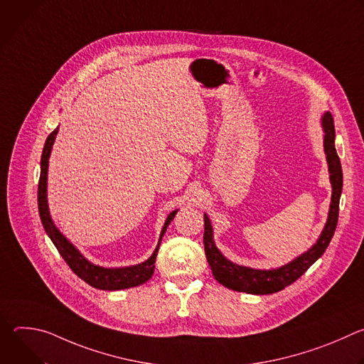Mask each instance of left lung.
Listing matches in <instances>:
<instances>
[{
	"label": "left lung",
	"instance_id": "left-lung-1",
	"mask_svg": "<svg viewBox=\"0 0 364 364\" xmlns=\"http://www.w3.org/2000/svg\"><path fill=\"white\" fill-rule=\"evenodd\" d=\"M321 125L324 129V151L327 155L333 194H331V204L328 210V219L317 243L311 249H308L305 253L294 259V261H291L289 264L277 269L262 271V269H252L247 267H240L230 262L229 259H226L222 255V252L216 247L213 240L212 223L209 218H207V215H204L203 243H204L205 257H207V262H209L212 268L213 277L223 287L237 292H247V294H256V295L278 292L285 287L291 285L292 282H295L326 252L337 228L338 204H340V196L343 190V171H341L340 159L334 145L336 129H334V119L330 112L324 114V117L321 118Z\"/></svg>",
	"mask_w": 364,
	"mask_h": 364
}]
</instances>
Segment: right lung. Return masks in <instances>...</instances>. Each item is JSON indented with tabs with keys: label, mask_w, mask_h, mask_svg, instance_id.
Returning <instances> with one entry per match:
<instances>
[{
	"label": "right lung",
	"mask_w": 364,
	"mask_h": 364,
	"mask_svg": "<svg viewBox=\"0 0 364 364\" xmlns=\"http://www.w3.org/2000/svg\"><path fill=\"white\" fill-rule=\"evenodd\" d=\"M58 131H59V127L47 136L44 148H43V154H41V163H40L41 170H40L37 200H38L40 219H41L46 233L48 235L51 242L55 243V246L58 247L59 253L65 259V262L70 267V269L80 279H83L86 284H89L93 288L105 289V291H118V289L138 287V285L146 282L154 274L155 257H157V252H159L161 239L167 230V226L171 223V220L177 215V210H174L168 215V218L163 226L159 245H157V247H155L154 253L149 256V259H146L145 262L134 265V267H125V268H102V267L93 265L59 232V229L55 226L53 220H51V218H50L48 204H47V168H48V159H50L51 146H53V144H55Z\"/></svg>",
	"instance_id": "obj_1"
}]
</instances>
